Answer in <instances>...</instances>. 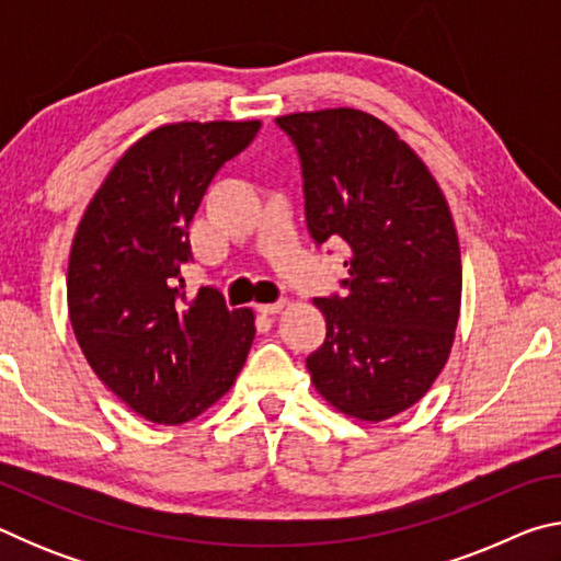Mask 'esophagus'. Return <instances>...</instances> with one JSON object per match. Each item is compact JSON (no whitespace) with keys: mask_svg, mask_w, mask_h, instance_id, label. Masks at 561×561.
<instances>
[{"mask_svg":"<svg viewBox=\"0 0 561 561\" xmlns=\"http://www.w3.org/2000/svg\"><path fill=\"white\" fill-rule=\"evenodd\" d=\"M284 304H287L284 299H279V301H272V304H260L257 311H260L262 317H274V314H279V311L284 309Z\"/></svg>","mask_w":561,"mask_h":561,"instance_id":"esophagus-1","label":"esophagus"}]
</instances>
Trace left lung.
<instances>
[{
	"instance_id": "1",
	"label": "left lung",
	"mask_w": 561,
	"mask_h": 561,
	"mask_svg": "<svg viewBox=\"0 0 561 561\" xmlns=\"http://www.w3.org/2000/svg\"><path fill=\"white\" fill-rule=\"evenodd\" d=\"M297 148L317 247L344 240V294L314 299L327 339L307 356L317 391L358 421L421 401L450 356L460 247L431 170L393 128L354 108L277 118Z\"/></svg>"
}]
</instances>
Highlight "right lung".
Segmentation results:
<instances>
[{
    "mask_svg": "<svg viewBox=\"0 0 561 561\" xmlns=\"http://www.w3.org/2000/svg\"><path fill=\"white\" fill-rule=\"evenodd\" d=\"M260 121L173 123L150 130L93 195L69 257V317L103 383L130 411L178 425L230 391L254 339L250 309L215 287L193 299L183 264L205 190L240 156Z\"/></svg>",
    "mask_w": 561,
    "mask_h": 561,
    "instance_id": "add662e5",
    "label": "right lung"
}]
</instances>
